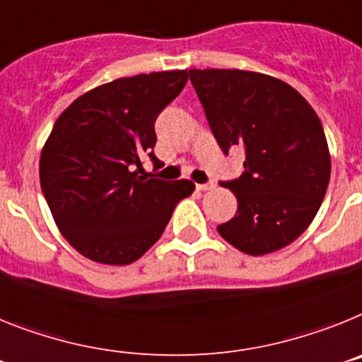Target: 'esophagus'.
Segmentation results:
<instances>
[{
    "label": "esophagus",
    "instance_id": "34e87169",
    "mask_svg": "<svg viewBox=\"0 0 362 362\" xmlns=\"http://www.w3.org/2000/svg\"><path fill=\"white\" fill-rule=\"evenodd\" d=\"M215 187V184L213 182H207V184H197V189L199 191H209Z\"/></svg>",
    "mask_w": 362,
    "mask_h": 362
}]
</instances>
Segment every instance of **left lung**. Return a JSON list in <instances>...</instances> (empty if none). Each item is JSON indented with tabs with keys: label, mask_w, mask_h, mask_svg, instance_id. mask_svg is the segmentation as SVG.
<instances>
[{
	"label": "left lung",
	"mask_w": 362,
	"mask_h": 362,
	"mask_svg": "<svg viewBox=\"0 0 362 362\" xmlns=\"http://www.w3.org/2000/svg\"><path fill=\"white\" fill-rule=\"evenodd\" d=\"M220 149H246L244 173L222 182L237 215L216 226L242 253L290 246L312 224L329 182L328 142L313 107L279 78L240 69H189Z\"/></svg>",
	"instance_id": "1"
}]
</instances>
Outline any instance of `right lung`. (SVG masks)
Segmentation results:
<instances>
[{"label": "right lung", "mask_w": 362, "mask_h": 362, "mask_svg": "<svg viewBox=\"0 0 362 362\" xmlns=\"http://www.w3.org/2000/svg\"><path fill=\"white\" fill-rule=\"evenodd\" d=\"M187 71L118 78L81 94L58 116L40 156V184L52 218L87 259L125 266L149 250L191 180L138 177L153 153L156 116L177 98Z\"/></svg>", "instance_id": "obj_1"}]
</instances>
